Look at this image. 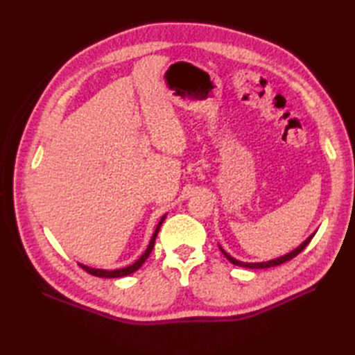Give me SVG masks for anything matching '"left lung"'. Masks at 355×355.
Masks as SVG:
<instances>
[{
    "label": "left lung",
    "instance_id": "1",
    "mask_svg": "<svg viewBox=\"0 0 355 355\" xmlns=\"http://www.w3.org/2000/svg\"><path fill=\"white\" fill-rule=\"evenodd\" d=\"M313 236L314 235H311L310 238H308L306 241H304L302 244H300L297 248H294V250L291 252V253H288V254H284V256H281V258H276V259H271V261H267V262H243V261H238V259H235V258H232V256L229 254V253H225L223 248H221V252L224 253V256L225 258H227L232 263H235V266H238V267H245V268H270V267H276V266H281V263H284V262H286V261H290V259H293L294 256H297L300 252L304 250V248L308 245V243H310V241L313 239Z\"/></svg>",
    "mask_w": 355,
    "mask_h": 355
}]
</instances>
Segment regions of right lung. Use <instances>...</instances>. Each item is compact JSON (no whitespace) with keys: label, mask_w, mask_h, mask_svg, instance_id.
<instances>
[{"label":"right lung","mask_w":355,"mask_h":355,"mask_svg":"<svg viewBox=\"0 0 355 355\" xmlns=\"http://www.w3.org/2000/svg\"><path fill=\"white\" fill-rule=\"evenodd\" d=\"M164 218L166 216H163L162 220H160V223L157 224V229H155V232H154V235H153V238H150V241H149V245H148V248H146V252L143 253L140 258L135 261L132 266H130V267H125V268H119V270H99V268H92V267H87V266H82V263H79V266L84 268L87 273H89V275H93V276H97V277H123V276H128V275H131V273H134L135 270H139L141 266H143V262H145L146 259H148V256L150 254V252H153V248H154V244H155V238H157V233H158V230H160V227H162V224H163V221H164Z\"/></svg>","instance_id":"right-lung-1"}]
</instances>
